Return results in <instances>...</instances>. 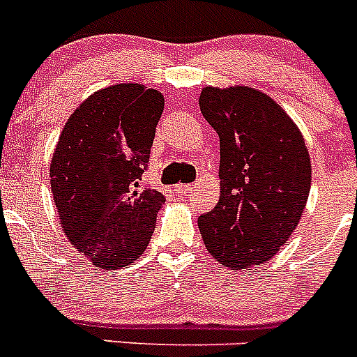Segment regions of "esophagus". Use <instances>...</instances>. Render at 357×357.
<instances>
[{"mask_svg": "<svg viewBox=\"0 0 357 357\" xmlns=\"http://www.w3.org/2000/svg\"><path fill=\"white\" fill-rule=\"evenodd\" d=\"M193 185H189V184H178L176 185V193H181L182 197H188L191 191H193Z\"/></svg>", "mask_w": 357, "mask_h": 357, "instance_id": "34e87169", "label": "esophagus"}]
</instances>
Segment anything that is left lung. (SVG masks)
Wrapping results in <instances>:
<instances>
[{
	"label": "left lung",
	"mask_w": 357,
	"mask_h": 357,
	"mask_svg": "<svg viewBox=\"0 0 357 357\" xmlns=\"http://www.w3.org/2000/svg\"><path fill=\"white\" fill-rule=\"evenodd\" d=\"M200 110L220 137V200L198 218L220 264L248 270L289 239L311 189L304 135L268 94L252 87H204Z\"/></svg>",
	"instance_id": "8db88e82"
}]
</instances>
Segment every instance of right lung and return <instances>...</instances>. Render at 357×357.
<instances>
[{
  "label": "right lung",
  "mask_w": 357,
  "mask_h": 357,
  "mask_svg": "<svg viewBox=\"0 0 357 357\" xmlns=\"http://www.w3.org/2000/svg\"><path fill=\"white\" fill-rule=\"evenodd\" d=\"M164 96L141 84L96 91L69 116L50 176L56 214L71 245L98 268L116 270L144 252L162 195L139 189Z\"/></svg>",
  "instance_id": "obj_1"
}]
</instances>
